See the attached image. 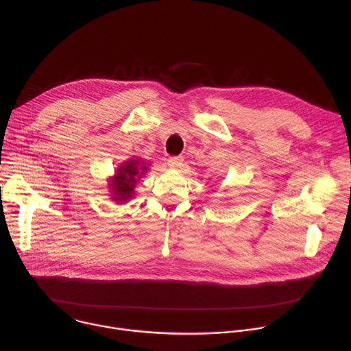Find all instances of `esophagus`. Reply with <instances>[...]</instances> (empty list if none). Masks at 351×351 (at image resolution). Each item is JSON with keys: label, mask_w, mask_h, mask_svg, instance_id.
Segmentation results:
<instances>
[{"label": "esophagus", "mask_w": 351, "mask_h": 351, "mask_svg": "<svg viewBox=\"0 0 351 351\" xmlns=\"http://www.w3.org/2000/svg\"><path fill=\"white\" fill-rule=\"evenodd\" d=\"M182 162H184L182 158H180V156H176V158H170L167 160V166L170 169H180L182 166Z\"/></svg>", "instance_id": "34e87169"}]
</instances>
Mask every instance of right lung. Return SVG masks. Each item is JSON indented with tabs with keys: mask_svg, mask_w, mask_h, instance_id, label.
<instances>
[{
	"mask_svg": "<svg viewBox=\"0 0 351 351\" xmlns=\"http://www.w3.org/2000/svg\"><path fill=\"white\" fill-rule=\"evenodd\" d=\"M149 163L138 156H132L131 159L124 160L115 169L114 176L108 178V192L110 199L117 205H123L135 197V186L141 178L147 173Z\"/></svg>",
	"mask_w": 351,
	"mask_h": 351,
	"instance_id": "add662e5",
	"label": "right lung"
}]
</instances>
